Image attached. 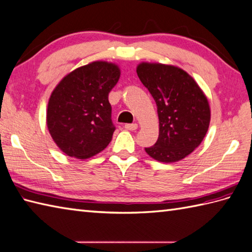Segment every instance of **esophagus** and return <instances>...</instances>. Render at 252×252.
Segmentation results:
<instances>
[{
  "label": "esophagus",
  "mask_w": 252,
  "mask_h": 252,
  "mask_svg": "<svg viewBox=\"0 0 252 252\" xmlns=\"http://www.w3.org/2000/svg\"><path fill=\"white\" fill-rule=\"evenodd\" d=\"M125 127L126 128V130L134 131L137 128V125L136 124H126V125H125Z\"/></svg>",
  "instance_id": "obj_1"
}]
</instances>
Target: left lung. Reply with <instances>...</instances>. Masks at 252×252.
<instances>
[{
    "label": "left lung",
    "instance_id": "1",
    "mask_svg": "<svg viewBox=\"0 0 252 252\" xmlns=\"http://www.w3.org/2000/svg\"><path fill=\"white\" fill-rule=\"evenodd\" d=\"M137 75L157 104L159 137L145 151L160 162H176L190 155L205 137L210 121L207 98L184 69L142 63Z\"/></svg>",
    "mask_w": 252,
    "mask_h": 252
}]
</instances>
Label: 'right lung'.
I'll return each mask as SVG.
<instances>
[{
    "instance_id": "add662e5",
    "label": "right lung",
    "mask_w": 252,
    "mask_h": 252,
    "mask_svg": "<svg viewBox=\"0 0 252 252\" xmlns=\"http://www.w3.org/2000/svg\"><path fill=\"white\" fill-rule=\"evenodd\" d=\"M119 77L118 66L96 61L76 68L52 91L47 126L64 154L87 159L107 147L116 130L108 94Z\"/></svg>"
}]
</instances>
